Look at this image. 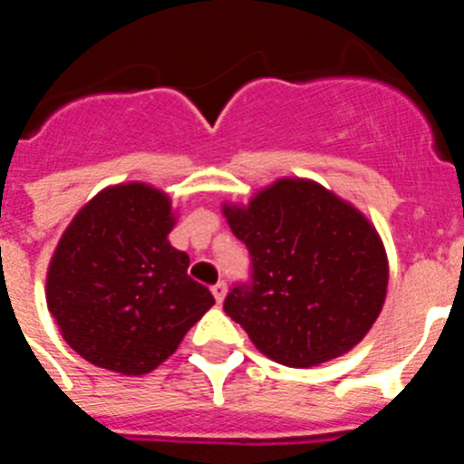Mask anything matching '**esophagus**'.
Listing matches in <instances>:
<instances>
[{"mask_svg":"<svg viewBox=\"0 0 464 464\" xmlns=\"http://www.w3.org/2000/svg\"><path fill=\"white\" fill-rule=\"evenodd\" d=\"M211 293H213V297H216V302H218V304H220V302H223V299H225V293H227V285H225L223 281L216 283V285H213V288H211Z\"/></svg>","mask_w":464,"mask_h":464,"instance_id":"esophagus-1","label":"esophagus"}]
</instances>
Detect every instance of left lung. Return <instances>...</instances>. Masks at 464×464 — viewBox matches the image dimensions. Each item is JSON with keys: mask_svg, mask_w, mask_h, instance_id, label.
<instances>
[{"mask_svg": "<svg viewBox=\"0 0 464 464\" xmlns=\"http://www.w3.org/2000/svg\"><path fill=\"white\" fill-rule=\"evenodd\" d=\"M223 216L251 253L253 281L225 314L285 367H315L358 346L379 318L388 256L362 211L311 179H278Z\"/></svg>", "mask_w": 464, "mask_h": 464, "instance_id": "1", "label": "left lung"}]
</instances>
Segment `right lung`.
I'll return each mask as SVG.
<instances>
[{"label": "right lung", "instance_id": "1", "mask_svg": "<svg viewBox=\"0 0 464 464\" xmlns=\"http://www.w3.org/2000/svg\"><path fill=\"white\" fill-rule=\"evenodd\" d=\"M174 225L169 195L141 181L104 188L73 216L48 265L46 304L81 358L149 374L216 304L167 239Z\"/></svg>", "mask_w": 464, "mask_h": 464}]
</instances>
